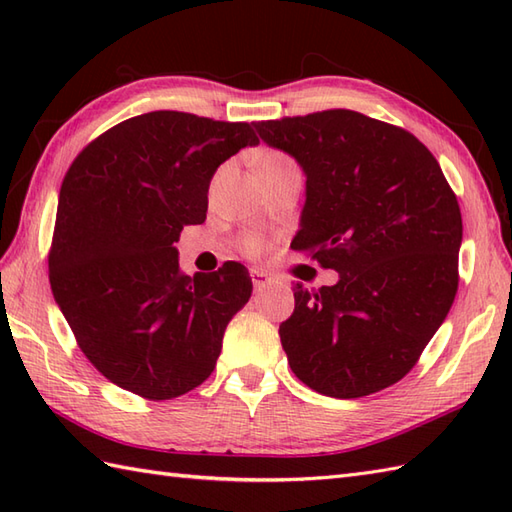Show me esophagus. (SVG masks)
<instances>
[{"instance_id":"obj_1","label":"esophagus","mask_w":512,"mask_h":512,"mask_svg":"<svg viewBox=\"0 0 512 512\" xmlns=\"http://www.w3.org/2000/svg\"><path fill=\"white\" fill-rule=\"evenodd\" d=\"M250 279H253L255 290H262V288H266L270 284V277H268V273H264L262 268L250 270Z\"/></svg>"}]
</instances>
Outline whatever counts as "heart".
Wrapping results in <instances>:
<instances>
[{
	"mask_svg": "<svg viewBox=\"0 0 512 512\" xmlns=\"http://www.w3.org/2000/svg\"><path fill=\"white\" fill-rule=\"evenodd\" d=\"M292 169H297L295 160H292L288 154H284V151H275V149L264 151V154L257 158V173L262 180L279 176V173H286ZM239 248H242L248 257H257L264 253L266 244L262 237L246 235V237H242V242H239Z\"/></svg>",
	"mask_w": 512,
	"mask_h": 512,
	"instance_id": "1",
	"label": "heart"
}]
</instances>
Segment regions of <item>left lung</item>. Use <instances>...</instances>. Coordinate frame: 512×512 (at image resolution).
<instances>
[{
  "instance_id": "left-lung-1",
  "label": "left lung",
  "mask_w": 512,
  "mask_h": 512,
  "mask_svg": "<svg viewBox=\"0 0 512 512\" xmlns=\"http://www.w3.org/2000/svg\"><path fill=\"white\" fill-rule=\"evenodd\" d=\"M306 173L292 248L339 273L295 284L279 325L290 369L332 398L398 383L418 363L458 292L460 204L431 151L407 129L352 110L255 123Z\"/></svg>"
}]
</instances>
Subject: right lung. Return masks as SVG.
<instances>
[{"label": "right lung", "instance_id": "right-lung-1", "mask_svg": "<svg viewBox=\"0 0 512 512\" xmlns=\"http://www.w3.org/2000/svg\"><path fill=\"white\" fill-rule=\"evenodd\" d=\"M257 143L248 123L160 110L107 129L65 173L50 288L81 352L114 385L171 400L211 376L253 281L237 262L191 279L173 244L206 220L217 167Z\"/></svg>", "mask_w": 512, "mask_h": 512}]
</instances>
